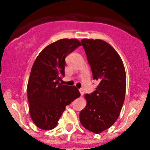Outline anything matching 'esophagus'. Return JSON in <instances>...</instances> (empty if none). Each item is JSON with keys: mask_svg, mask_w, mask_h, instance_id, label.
<instances>
[{"mask_svg": "<svg viewBox=\"0 0 150 150\" xmlns=\"http://www.w3.org/2000/svg\"><path fill=\"white\" fill-rule=\"evenodd\" d=\"M79 92H80V95H81L82 96L84 95V90H83V88H80V89H79Z\"/></svg>", "mask_w": 150, "mask_h": 150, "instance_id": "34e87169", "label": "esophagus"}]
</instances>
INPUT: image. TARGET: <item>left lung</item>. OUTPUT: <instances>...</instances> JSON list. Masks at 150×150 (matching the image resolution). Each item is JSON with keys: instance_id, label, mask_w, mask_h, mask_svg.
<instances>
[{"instance_id": "left-lung-1", "label": "left lung", "mask_w": 150, "mask_h": 150, "mask_svg": "<svg viewBox=\"0 0 150 150\" xmlns=\"http://www.w3.org/2000/svg\"><path fill=\"white\" fill-rule=\"evenodd\" d=\"M81 43L93 79L99 84L92 93L85 95L87 104L79 113V120L85 128L100 134L120 116L125 96V70L120 55L107 42L83 39Z\"/></svg>"}]
</instances>
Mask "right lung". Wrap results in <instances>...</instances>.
I'll return each instance as SVG.
<instances>
[{
  "label": "right lung",
  "instance_id": "1",
  "mask_svg": "<svg viewBox=\"0 0 150 150\" xmlns=\"http://www.w3.org/2000/svg\"><path fill=\"white\" fill-rule=\"evenodd\" d=\"M79 46L77 39H61L45 47L34 61L27 94L30 118L40 129L55 128L66 106L80 96L76 87L61 83L66 56Z\"/></svg>",
  "mask_w": 150,
  "mask_h": 150
}]
</instances>
